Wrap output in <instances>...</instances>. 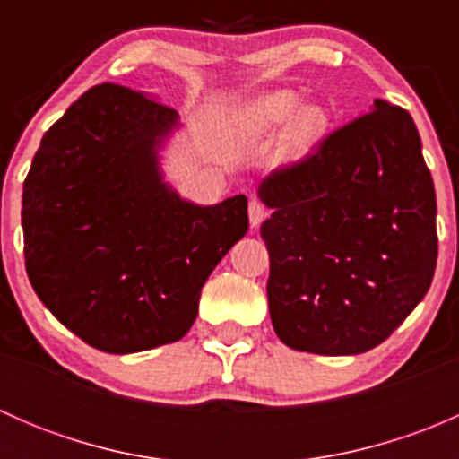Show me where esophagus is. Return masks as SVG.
I'll use <instances>...</instances> for the list:
<instances>
[{
	"label": "esophagus",
	"instance_id": "34e87169",
	"mask_svg": "<svg viewBox=\"0 0 459 459\" xmlns=\"http://www.w3.org/2000/svg\"><path fill=\"white\" fill-rule=\"evenodd\" d=\"M268 217V208L264 206L259 200H251L248 202V220H251V226L253 229H257L259 224H262L264 220Z\"/></svg>",
	"mask_w": 459,
	"mask_h": 459
}]
</instances>
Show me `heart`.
Wrapping results in <instances>:
<instances>
[{
	"instance_id": "b5f03b06",
	"label": "heart",
	"mask_w": 459,
	"mask_h": 459,
	"mask_svg": "<svg viewBox=\"0 0 459 459\" xmlns=\"http://www.w3.org/2000/svg\"><path fill=\"white\" fill-rule=\"evenodd\" d=\"M302 95L293 91H277L271 95H264L253 101L244 113L248 126L257 133H271L289 124L295 114L299 117L290 124V131L286 135V148L293 155H302L308 148L316 146L322 140L324 131L328 126V115L319 106H307L302 108Z\"/></svg>"
}]
</instances>
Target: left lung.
Segmentation results:
<instances>
[{
    "label": "left lung",
    "mask_w": 459,
    "mask_h": 459,
    "mask_svg": "<svg viewBox=\"0 0 459 459\" xmlns=\"http://www.w3.org/2000/svg\"><path fill=\"white\" fill-rule=\"evenodd\" d=\"M266 293L295 351L358 355L422 302L437 264L435 188L413 117L375 100L295 164L259 184Z\"/></svg>",
    "instance_id": "1"
}]
</instances>
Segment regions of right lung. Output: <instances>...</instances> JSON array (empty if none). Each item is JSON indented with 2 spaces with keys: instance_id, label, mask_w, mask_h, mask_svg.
<instances>
[{
  "instance_id": "right-lung-1",
  "label": "right lung",
  "mask_w": 459,
  "mask_h": 459,
  "mask_svg": "<svg viewBox=\"0 0 459 459\" xmlns=\"http://www.w3.org/2000/svg\"><path fill=\"white\" fill-rule=\"evenodd\" d=\"M178 110L119 84L86 91L44 133L24 179L26 273L68 331L104 353L182 340L204 281L248 230V202L182 200L157 148Z\"/></svg>"
}]
</instances>
